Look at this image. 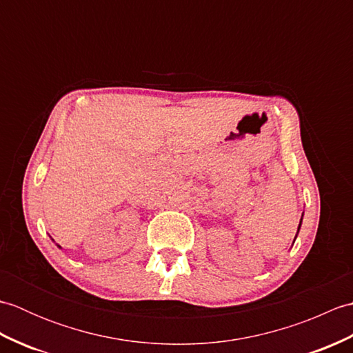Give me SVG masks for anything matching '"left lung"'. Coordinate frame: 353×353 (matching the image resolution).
Here are the masks:
<instances>
[{
  "label": "left lung",
  "instance_id": "1",
  "mask_svg": "<svg viewBox=\"0 0 353 353\" xmlns=\"http://www.w3.org/2000/svg\"><path fill=\"white\" fill-rule=\"evenodd\" d=\"M302 223V221H301ZM299 229H301V224H299Z\"/></svg>",
  "mask_w": 353,
  "mask_h": 353
}]
</instances>
